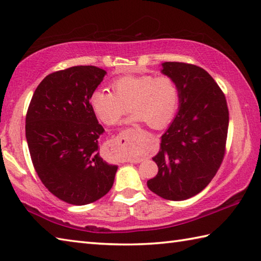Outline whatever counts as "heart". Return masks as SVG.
<instances>
[{"label":"heart","mask_w":261,"mask_h":261,"mask_svg":"<svg viewBox=\"0 0 261 261\" xmlns=\"http://www.w3.org/2000/svg\"><path fill=\"white\" fill-rule=\"evenodd\" d=\"M112 89L97 88L89 104L106 125H114L130 110V123L147 122L151 127H163L174 116L180 100V88L170 75H122L111 84Z\"/></svg>","instance_id":"heart-1"}]
</instances>
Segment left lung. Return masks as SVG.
I'll return each mask as SVG.
<instances>
[{
	"mask_svg": "<svg viewBox=\"0 0 261 261\" xmlns=\"http://www.w3.org/2000/svg\"><path fill=\"white\" fill-rule=\"evenodd\" d=\"M162 72L180 88V109L162 136L158 166L149 190L166 200L198 195L221 167L226 151L228 109L225 95L206 70L185 62L163 63Z\"/></svg>",
	"mask_w": 261,
	"mask_h": 261,
	"instance_id": "obj_1",
	"label": "left lung"
}]
</instances>
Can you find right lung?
Instances as JSON below:
<instances>
[{
  "label": "right lung",
  "mask_w": 261,
  "mask_h": 261,
  "mask_svg": "<svg viewBox=\"0 0 261 261\" xmlns=\"http://www.w3.org/2000/svg\"><path fill=\"white\" fill-rule=\"evenodd\" d=\"M106 71L71 66L46 75L30 100L25 138L36 173L46 189L71 205L98 200L111 190L117 166L99 157L104 132L89 104Z\"/></svg>",
  "instance_id": "right-lung-1"
}]
</instances>
